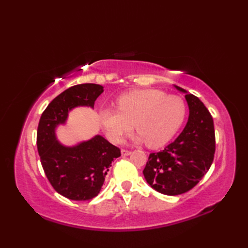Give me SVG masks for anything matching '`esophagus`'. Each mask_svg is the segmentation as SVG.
<instances>
[{
    "label": "esophagus",
    "instance_id": "esophagus-1",
    "mask_svg": "<svg viewBox=\"0 0 248 248\" xmlns=\"http://www.w3.org/2000/svg\"><path fill=\"white\" fill-rule=\"evenodd\" d=\"M131 155V151L130 150H127V149H121V155Z\"/></svg>",
    "mask_w": 248,
    "mask_h": 248
}]
</instances>
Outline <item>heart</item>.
<instances>
[{"label":"heart","mask_w":248,"mask_h":248,"mask_svg":"<svg viewBox=\"0 0 248 248\" xmlns=\"http://www.w3.org/2000/svg\"><path fill=\"white\" fill-rule=\"evenodd\" d=\"M117 109L100 110V123L108 140L120 143L133 129L135 141H146L151 148L166 145L181 128L186 116V101L160 89H133L116 100Z\"/></svg>","instance_id":"1"}]
</instances>
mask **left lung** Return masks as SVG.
Wrapping results in <instances>:
<instances>
[{"label": "left lung", "instance_id": "left-lung-1", "mask_svg": "<svg viewBox=\"0 0 248 248\" xmlns=\"http://www.w3.org/2000/svg\"><path fill=\"white\" fill-rule=\"evenodd\" d=\"M186 93L188 120L180 135L164 150L150 154L143 173L155 191L175 196L192 189L211 167L215 154V132L211 114L199 98Z\"/></svg>", "mask_w": 248, "mask_h": 248}]
</instances>
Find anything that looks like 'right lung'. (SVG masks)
Segmentation results:
<instances>
[{"mask_svg":"<svg viewBox=\"0 0 248 248\" xmlns=\"http://www.w3.org/2000/svg\"><path fill=\"white\" fill-rule=\"evenodd\" d=\"M103 93L98 84H78L54 98L41 115L37 129V149L46 178L55 191L71 200H89L99 194L109 166L120 149L96 135L73 147L56 140L55 130L64 124L68 113L77 107L93 108Z\"/></svg>","mask_w":248,"mask_h":248,"instance_id":"right-lung-1","label":"right lung"}]
</instances>
